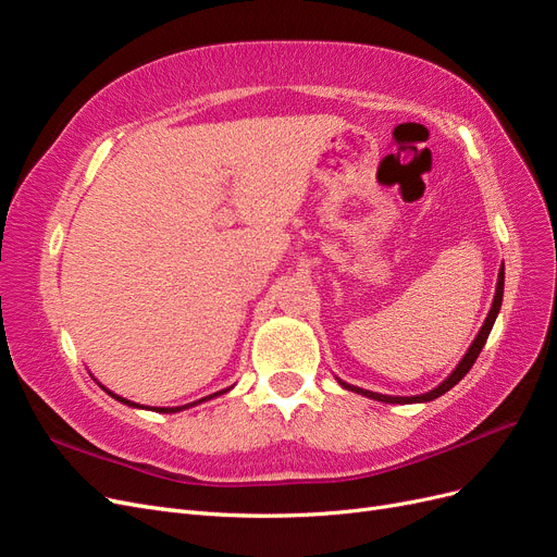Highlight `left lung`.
Here are the masks:
<instances>
[{
	"mask_svg": "<svg viewBox=\"0 0 557 557\" xmlns=\"http://www.w3.org/2000/svg\"><path fill=\"white\" fill-rule=\"evenodd\" d=\"M502 295H504V267L499 269V281H497V293H495V299H493V309H491V313H487V318H485V323H483V327H481V332L476 334V339H474V344L469 346V350H467V356L462 358V362L455 367V372L440 385V387H434V391H430V393H425V395H416V397H391V395H379V393H369V391H362V387H352V385H348V383H342L344 387H348V391H356V393H360V395H364V397H372V399H379V401H385V404H411V401H432V399H436L440 395H444V393H448L450 387L458 383V381H462L465 379V374L469 372L471 367H474V362H476V358H479V352H481V348L485 346V342H487V334H491V330H493V325H495V318H497V313H499V307H502Z\"/></svg>",
	"mask_w": 557,
	"mask_h": 557,
	"instance_id": "8db88e82",
	"label": "left lung"
}]
</instances>
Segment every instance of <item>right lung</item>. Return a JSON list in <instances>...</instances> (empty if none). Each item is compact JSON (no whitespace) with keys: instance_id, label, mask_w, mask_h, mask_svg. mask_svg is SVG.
Listing matches in <instances>:
<instances>
[{"instance_id":"right-lung-1","label":"right lung","mask_w":557,"mask_h":557,"mask_svg":"<svg viewBox=\"0 0 557 557\" xmlns=\"http://www.w3.org/2000/svg\"><path fill=\"white\" fill-rule=\"evenodd\" d=\"M113 395V393H111ZM218 395V393H215ZM117 401H123V404H129V407H139V404H134V401H127V399H123V397H117V395H113ZM209 397H213V395H209ZM209 397H205V399H209ZM205 399H199V401H205ZM197 404V401H195ZM188 407H193V404H188ZM181 409H185V407H176V409H156V411H164V413H174V411H181Z\"/></svg>"}]
</instances>
